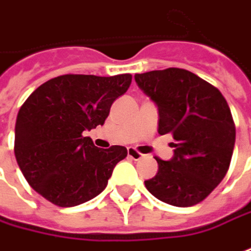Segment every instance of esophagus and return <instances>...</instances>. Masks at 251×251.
<instances>
[{
	"mask_svg": "<svg viewBox=\"0 0 251 251\" xmlns=\"http://www.w3.org/2000/svg\"><path fill=\"white\" fill-rule=\"evenodd\" d=\"M128 156L131 157V159H134V160H139V159H142L145 154L139 153L138 151H135L134 148H128Z\"/></svg>",
	"mask_w": 251,
	"mask_h": 251,
	"instance_id": "esophagus-1",
	"label": "esophagus"
}]
</instances>
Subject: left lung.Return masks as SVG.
Returning <instances> with one entry per match:
<instances>
[{
	"label": "left lung",
	"instance_id": "left-lung-1",
	"mask_svg": "<svg viewBox=\"0 0 251 251\" xmlns=\"http://www.w3.org/2000/svg\"><path fill=\"white\" fill-rule=\"evenodd\" d=\"M159 112V134H173L174 156L156 157L157 174L146 189L164 203L189 207L204 200L229 169L235 124L223 94L192 72L170 67L135 75Z\"/></svg>",
	"mask_w": 251,
	"mask_h": 251
}]
</instances>
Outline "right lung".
<instances>
[{"mask_svg":"<svg viewBox=\"0 0 251 251\" xmlns=\"http://www.w3.org/2000/svg\"><path fill=\"white\" fill-rule=\"evenodd\" d=\"M131 75H65L26 99L15 126V157L28 185L59 207L98 196L124 146L99 149L84 131L103 126L110 106L128 90Z\"/></svg>","mask_w":251,"mask_h":251,"instance_id":"add662e5","label":"right lung"}]
</instances>
